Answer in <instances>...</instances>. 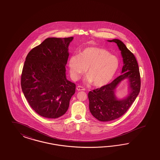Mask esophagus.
<instances>
[{
  "label": "esophagus",
  "mask_w": 160,
  "mask_h": 160,
  "mask_svg": "<svg viewBox=\"0 0 160 160\" xmlns=\"http://www.w3.org/2000/svg\"><path fill=\"white\" fill-rule=\"evenodd\" d=\"M77 89L78 91H85V88H84L82 86H78Z\"/></svg>",
  "instance_id": "esophagus-1"
}]
</instances>
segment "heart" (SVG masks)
<instances>
[{
  "mask_svg": "<svg viewBox=\"0 0 160 160\" xmlns=\"http://www.w3.org/2000/svg\"><path fill=\"white\" fill-rule=\"evenodd\" d=\"M72 78L77 80L87 69V81L101 87L112 79L119 68V60L104 48H85L79 55H73L68 62Z\"/></svg>",
  "mask_w": 160,
  "mask_h": 160,
  "instance_id": "obj_1",
  "label": "heart"
}]
</instances>
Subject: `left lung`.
<instances>
[{
    "label": "left lung",
    "mask_w": 160,
    "mask_h": 160,
    "mask_svg": "<svg viewBox=\"0 0 160 160\" xmlns=\"http://www.w3.org/2000/svg\"><path fill=\"white\" fill-rule=\"evenodd\" d=\"M108 41L117 44L124 65L121 75L112 82L88 92L89 111L95 118L101 122L111 121L123 116L135 100L141 89L139 69L134 54L118 39ZM125 78L129 79L131 91L126 99L118 101L115 95V91L119 83Z\"/></svg>",
    "instance_id": "obj_1"
}]
</instances>
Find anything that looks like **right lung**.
<instances>
[{
    "mask_svg": "<svg viewBox=\"0 0 160 160\" xmlns=\"http://www.w3.org/2000/svg\"><path fill=\"white\" fill-rule=\"evenodd\" d=\"M73 38H48L26 57L21 88L30 106L42 117L63 116L75 92L76 85L66 78L68 47Z\"/></svg>",
    "mask_w": 160,
    "mask_h": 160,
    "instance_id": "add662e5",
    "label": "right lung"
}]
</instances>
